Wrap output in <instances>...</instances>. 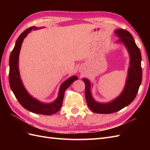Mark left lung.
<instances>
[{"instance_id":"8db88e82","label":"left lung","mask_w":150,"mask_h":150,"mask_svg":"<svg viewBox=\"0 0 150 150\" xmlns=\"http://www.w3.org/2000/svg\"><path fill=\"white\" fill-rule=\"evenodd\" d=\"M114 33L119 38L117 43L123 44L129 53L130 60L128 76L125 86L119 96L105 103H99L94 99L91 92V82L86 78L82 79L86 84L85 96L88 106L92 111L97 113H112L128 106L135 99L142 82L141 53L133 36L129 31L122 29H117Z\"/></svg>"}]
</instances>
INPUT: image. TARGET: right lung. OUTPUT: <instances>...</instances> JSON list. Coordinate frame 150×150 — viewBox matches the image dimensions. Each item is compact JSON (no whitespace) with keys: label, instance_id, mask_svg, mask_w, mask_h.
Here are the masks:
<instances>
[{"label":"right lung","instance_id":"1","mask_svg":"<svg viewBox=\"0 0 150 150\" xmlns=\"http://www.w3.org/2000/svg\"><path fill=\"white\" fill-rule=\"evenodd\" d=\"M40 28H42V27L39 28H37L35 26L29 28L20 35L16 41L14 48L12 50L9 57V81L13 93H14L15 97L22 107L35 113L50 115L57 113L60 109L66 90L73 82L77 80L78 77L75 75L72 76L63 82L62 84L60 85L58 97L51 103H42L31 96V95L27 91L22 83L19 73V53H20L22 44L28 34L32 30H37Z\"/></svg>","mask_w":150,"mask_h":150}]
</instances>
